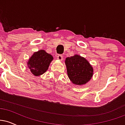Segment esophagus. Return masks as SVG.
I'll return each instance as SVG.
<instances>
[{"mask_svg": "<svg viewBox=\"0 0 125 125\" xmlns=\"http://www.w3.org/2000/svg\"><path fill=\"white\" fill-rule=\"evenodd\" d=\"M57 59H58L59 61H62L63 58V56L62 55H61V54H59V55L57 56Z\"/></svg>", "mask_w": 125, "mask_h": 125, "instance_id": "obj_1", "label": "esophagus"}]
</instances>
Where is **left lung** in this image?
Wrapping results in <instances>:
<instances>
[{
	"instance_id": "left-lung-1",
	"label": "left lung",
	"mask_w": 125,
	"mask_h": 125,
	"mask_svg": "<svg viewBox=\"0 0 125 125\" xmlns=\"http://www.w3.org/2000/svg\"><path fill=\"white\" fill-rule=\"evenodd\" d=\"M67 75L73 83L84 84L90 81L94 74V69L85 58L77 54L66 59Z\"/></svg>"
}]
</instances>
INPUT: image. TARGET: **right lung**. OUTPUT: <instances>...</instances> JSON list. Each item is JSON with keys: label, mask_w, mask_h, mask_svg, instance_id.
Segmentation results:
<instances>
[{"label": "right lung", "mask_w": 125, "mask_h": 125, "mask_svg": "<svg viewBox=\"0 0 125 125\" xmlns=\"http://www.w3.org/2000/svg\"><path fill=\"white\" fill-rule=\"evenodd\" d=\"M53 59V58L51 54L46 53L44 50H41L33 54L27 64L31 73L35 76H39L48 69Z\"/></svg>", "instance_id": "add662e5"}]
</instances>
